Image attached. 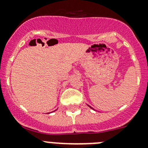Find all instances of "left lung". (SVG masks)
Listing matches in <instances>:
<instances>
[{"mask_svg":"<svg viewBox=\"0 0 148 148\" xmlns=\"http://www.w3.org/2000/svg\"><path fill=\"white\" fill-rule=\"evenodd\" d=\"M89 106L90 107V108H92V109H93V108H91V106Z\"/></svg>","mask_w":148,"mask_h":148,"instance_id":"obj_1","label":"left lung"}]
</instances>
